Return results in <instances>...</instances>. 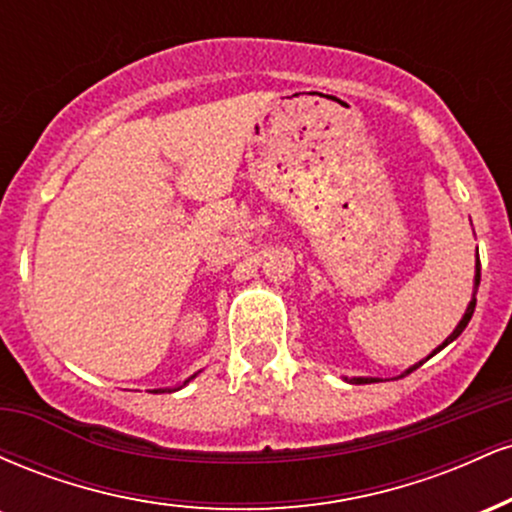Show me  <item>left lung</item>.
Returning <instances> with one entry per match:
<instances>
[{"label":"left lung","mask_w":512,"mask_h":512,"mask_svg":"<svg viewBox=\"0 0 512 512\" xmlns=\"http://www.w3.org/2000/svg\"><path fill=\"white\" fill-rule=\"evenodd\" d=\"M479 281H481V262H479V252H477V274H474V293H472V301H469L467 310H464V315H462L460 325H457L455 330H452L450 337L445 339V342L440 344L438 349H433V354H431V356H436L440 349H445V346H448L450 342H455V339L460 337V334L464 332V327L469 325V320H472V315H474V308H477V289H479ZM431 356H426V358H431ZM419 366H424V361H419V363H416V366H411L409 370H404L402 375H409L411 370H416V368H419ZM375 380H378V378H351V383H356V385H366V383H375Z\"/></svg>","instance_id":"left-lung-1"}]
</instances>
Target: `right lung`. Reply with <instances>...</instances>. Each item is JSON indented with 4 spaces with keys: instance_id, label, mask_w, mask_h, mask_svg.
<instances>
[{
    "instance_id": "obj_1",
    "label": "right lung",
    "mask_w": 512,
    "mask_h": 512,
    "mask_svg": "<svg viewBox=\"0 0 512 512\" xmlns=\"http://www.w3.org/2000/svg\"><path fill=\"white\" fill-rule=\"evenodd\" d=\"M195 375H197V373H195ZM195 375H192V378H195ZM192 378H190V380H192ZM190 380H185V383H182V385H187V383H190ZM182 385H180V387H182ZM180 387H175V390H180ZM154 392H173V390H154Z\"/></svg>"
}]
</instances>
